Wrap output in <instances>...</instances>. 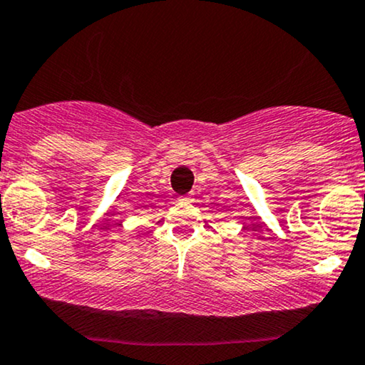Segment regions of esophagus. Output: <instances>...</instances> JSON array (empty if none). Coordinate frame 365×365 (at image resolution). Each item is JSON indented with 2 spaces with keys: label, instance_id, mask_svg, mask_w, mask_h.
<instances>
[{
  "label": "esophagus",
  "instance_id": "1",
  "mask_svg": "<svg viewBox=\"0 0 365 365\" xmlns=\"http://www.w3.org/2000/svg\"><path fill=\"white\" fill-rule=\"evenodd\" d=\"M178 200H180V202H190V197H185V195L178 197Z\"/></svg>",
  "mask_w": 365,
  "mask_h": 365
}]
</instances>
